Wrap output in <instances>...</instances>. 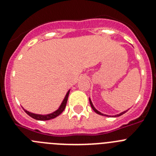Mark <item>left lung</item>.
Listing matches in <instances>:
<instances>
[{"instance_id":"obj_1","label":"left lung","mask_w":156,"mask_h":156,"mask_svg":"<svg viewBox=\"0 0 156 156\" xmlns=\"http://www.w3.org/2000/svg\"><path fill=\"white\" fill-rule=\"evenodd\" d=\"M89 101H90V106H91L92 109H93L94 111L95 112H96V113H97V114H98V115H104V116H108V117H117V116H120V115H122V114H124L125 112H127V110H126V111L122 112H121V113H119V114H117V115H105V114H103V113H101V112H99L98 110H97V109H96V108H95V107H94V106L93 103H92V101H91V100H90V98H89Z\"/></svg>"}]
</instances>
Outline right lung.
Wrapping results in <instances>:
<instances>
[{
	"instance_id": "1",
	"label": "right lung",
	"mask_w": 156,
	"mask_h": 156,
	"mask_svg": "<svg viewBox=\"0 0 156 156\" xmlns=\"http://www.w3.org/2000/svg\"><path fill=\"white\" fill-rule=\"evenodd\" d=\"M69 91L70 90H69L68 92L66 93V96H65L64 99H63L62 101V102L61 103V105H60V106L58 107V108L56 111L51 112V113L46 114V115H42V114H37V113H34V112H30L27 111V110H26L25 108H23V109H24V111L26 112V113H27L30 117L37 119V120L44 121V120H50V119H55V117L58 116V115H60L63 111H64L65 108H66V103H67L69 94Z\"/></svg>"
}]
</instances>
